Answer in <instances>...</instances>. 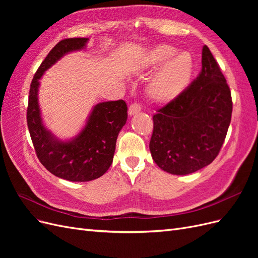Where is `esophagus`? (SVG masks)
<instances>
[{
  "label": "esophagus",
  "instance_id": "esophagus-1",
  "mask_svg": "<svg viewBox=\"0 0 258 258\" xmlns=\"http://www.w3.org/2000/svg\"><path fill=\"white\" fill-rule=\"evenodd\" d=\"M140 111H141V106H140L138 103H132V104L129 106L128 113H129L130 116H132V115L138 114Z\"/></svg>",
  "mask_w": 258,
  "mask_h": 258
}]
</instances>
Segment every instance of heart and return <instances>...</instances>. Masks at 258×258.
Here are the masks:
<instances>
[{"label":"heart","mask_w":258,"mask_h":258,"mask_svg":"<svg viewBox=\"0 0 258 258\" xmlns=\"http://www.w3.org/2000/svg\"><path fill=\"white\" fill-rule=\"evenodd\" d=\"M143 68L157 70L146 86L148 98L156 103L172 102L189 85L195 61L188 51L177 52L173 46L157 45L145 57Z\"/></svg>","instance_id":"1"}]
</instances>
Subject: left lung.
Listing matches in <instances>:
<instances>
[{"mask_svg": "<svg viewBox=\"0 0 258 258\" xmlns=\"http://www.w3.org/2000/svg\"><path fill=\"white\" fill-rule=\"evenodd\" d=\"M199 76L153 116L152 157L160 169L186 175L207 167L221 151L231 119V93L208 46Z\"/></svg>", "mask_w": 258, "mask_h": 258, "instance_id": "obj_1", "label": "left lung"}]
</instances>
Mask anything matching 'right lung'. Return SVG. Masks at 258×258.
I'll return each instance as SVG.
<instances>
[{
  "label": "right lung",
  "instance_id": "obj_1",
  "mask_svg": "<svg viewBox=\"0 0 258 258\" xmlns=\"http://www.w3.org/2000/svg\"><path fill=\"white\" fill-rule=\"evenodd\" d=\"M88 40L60 41L37 69L29 92L27 121L37 158L50 173L71 182L92 181L106 172L113 162L117 137L128 117L123 100L107 101L92 107L82 131L68 141L45 127L38 104L40 79L64 54L84 49Z\"/></svg>",
  "mask_w": 258,
  "mask_h": 258
}]
</instances>
